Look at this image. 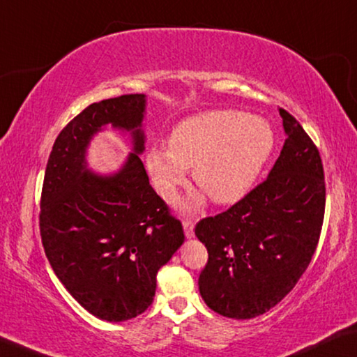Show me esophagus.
<instances>
[{"label": "esophagus", "mask_w": 357, "mask_h": 357, "mask_svg": "<svg viewBox=\"0 0 357 357\" xmlns=\"http://www.w3.org/2000/svg\"><path fill=\"white\" fill-rule=\"evenodd\" d=\"M183 233L186 239L195 238V223L193 220H185L183 222Z\"/></svg>", "instance_id": "34e87169"}]
</instances>
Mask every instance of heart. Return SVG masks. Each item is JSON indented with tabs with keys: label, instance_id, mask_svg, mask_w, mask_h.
<instances>
[{
	"label": "heart",
	"instance_id": "1",
	"mask_svg": "<svg viewBox=\"0 0 357 357\" xmlns=\"http://www.w3.org/2000/svg\"><path fill=\"white\" fill-rule=\"evenodd\" d=\"M274 148L270 123L238 109H213L185 119L169 137L167 148H150L145 164L164 201L172 202L193 167L195 182L222 206L248 196ZM206 195L185 204L199 209Z\"/></svg>",
	"mask_w": 357,
	"mask_h": 357
}]
</instances>
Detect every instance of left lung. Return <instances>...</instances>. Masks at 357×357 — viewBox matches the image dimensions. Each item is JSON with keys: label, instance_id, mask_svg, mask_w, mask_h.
<instances>
[{"label": "left lung", "instance_id": "1", "mask_svg": "<svg viewBox=\"0 0 357 357\" xmlns=\"http://www.w3.org/2000/svg\"><path fill=\"white\" fill-rule=\"evenodd\" d=\"M279 114L287 139L265 182L195 229L209 254L197 281L201 297L233 319L270 311L295 287L324 220L319 151L292 114L282 108Z\"/></svg>", "mask_w": 357, "mask_h": 357}]
</instances>
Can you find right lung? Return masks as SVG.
I'll return each instance as SVG.
<instances>
[{"mask_svg": "<svg viewBox=\"0 0 357 357\" xmlns=\"http://www.w3.org/2000/svg\"><path fill=\"white\" fill-rule=\"evenodd\" d=\"M146 96L92 103L54 142L41 195L40 229L49 263L71 297L92 316L123 322L153 303L156 274L183 244L182 223L151 188L145 151ZM131 142L109 174L86 162L90 142L107 126Z\"/></svg>", "mask_w": 357, "mask_h": 357, "instance_id": "right-lung-1", "label": "right lung"}]
</instances>
